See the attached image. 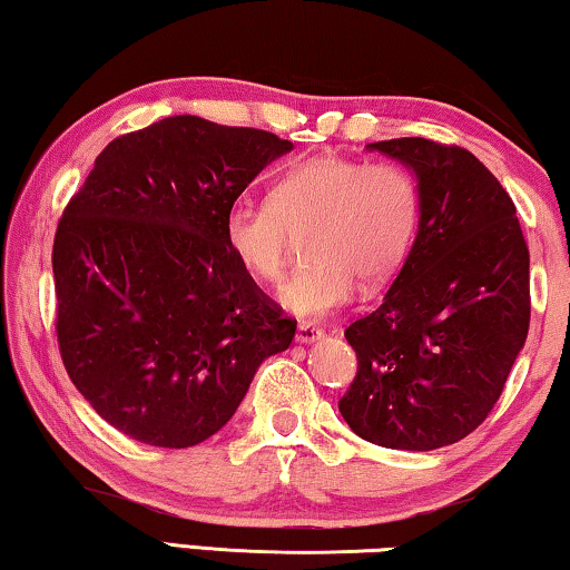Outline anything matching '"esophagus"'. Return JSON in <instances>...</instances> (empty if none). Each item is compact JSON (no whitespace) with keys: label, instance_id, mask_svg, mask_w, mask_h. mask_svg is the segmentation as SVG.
<instances>
[{"label":"esophagus","instance_id":"esophagus-1","mask_svg":"<svg viewBox=\"0 0 570 570\" xmlns=\"http://www.w3.org/2000/svg\"><path fill=\"white\" fill-rule=\"evenodd\" d=\"M320 340H324L322 330H316V326H312V324H298V330H296V342L298 344H314Z\"/></svg>","mask_w":570,"mask_h":570}]
</instances>
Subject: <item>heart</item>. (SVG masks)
Returning a JSON list of instances; mask_svg holds the SVG:
<instances>
[{"label": "heart", "mask_w": 570, "mask_h": 570, "mask_svg": "<svg viewBox=\"0 0 570 570\" xmlns=\"http://www.w3.org/2000/svg\"><path fill=\"white\" fill-rule=\"evenodd\" d=\"M420 188L410 170L320 156L286 170L268 204H236L224 234L236 262L274 284L288 240L306 238L308 264L278 288V304L298 320H324L352 302L356 282L380 286L397 272L417 234Z\"/></svg>", "instance_id": "obj_1"}]
</instances>
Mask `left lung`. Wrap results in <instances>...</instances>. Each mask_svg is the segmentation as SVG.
Instances as JSON below:
<instances>
[{"label":"left lung","mask_w":570,"mask_h":570,"mask_svg":"<svg viewBox=\"0 0 570 570\" xmlns=\"http://www.w3.org/2000/svg\"><path fill=\"white\" fill-rule=\"evenodd\" d=\"M412 170L420 220L377 312L344 332L360 360L340 400L366 442L428 452L493 410L530 322V254L505 188L472 153L424 138L366 146Z\"/></svg>","instance_id":"8db88e82"}]
</instances>
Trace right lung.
Masks as SVG:
<instances>
[{
  "label": "right lung",
  "mask_w": 570,
  "mask_h": 570,
  "mask_svg": "<svg viewBox=\"0 0 570 570\" xmlns=\"http://www.w3.org/2000/svg\"><path fill=\"white\" fill-rule=\"evenodd\" d=\"M294 142L173 115L115 138L57 226L52 272L65 370L115 430L190 448L234 417L296 322L226 244L236 198Z\"/></svg>",
  "instance_id": "right-lung-1"
}]
</instances>
